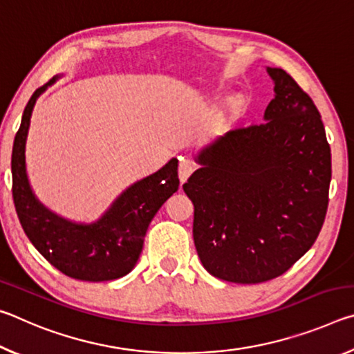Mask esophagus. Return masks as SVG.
Wrapping results in <instances>:
<instances>
[{
  "label": "esophagus",
  "instance_id": "1",
  "mask_svg": "<svg viewBox=\"0 0 354 354\" xmlns=\"http://www.w3.org/2000/svg\"><path fill=\"white\" fill-rule=\"evenodd\" d=\"M192 171H194V167L190 165V162H187V160H184V159L179 160L178 176H179V181H181V184L187 181L189 176L192 175Z\"/></svg>",
  "mask_w": 354,
  "mask_h": 354
}]
</instances>
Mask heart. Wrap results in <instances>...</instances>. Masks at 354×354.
<instances>
[{"mask_svg":"<svg viewBox=\"0 0 354 354\" xmlns=\"http://www.w3.org/2000/svg\"><path fill=\"white\" fill-rule=\"evenodd\" d=\"M248 107H250V101L245 95H237V97L231 98L225 106L223 112H221L220 124L221 127L227 128V127H232V124H236L237 122H241V120L247 115Z\"/></svg>","mask_w":354,"mask_h":354,"instance_id":"b5f03b06","label":"heart"}]
</instances>
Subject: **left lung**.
Returning <instances> with one entry per match:
<instances>
[{
	"instance_id": "8db88e82",
	"label": "left lung",
	"mask_w": 354,
	"mask_h": 354,
	"mask_svg": "<svg viewBox=\"0 0 354 354\" xmlns=\"http://www.w3.org/2000/svg\"><path fill=\"white\" fill-rule=\"evenodd\" d=\"M274 98L261 124L201 148L183 185L194 203V241L215 278L257 284L283 274L325 221L331 149L314 101L284 70L267 67Z\"/></svg>"
}]
</instances>
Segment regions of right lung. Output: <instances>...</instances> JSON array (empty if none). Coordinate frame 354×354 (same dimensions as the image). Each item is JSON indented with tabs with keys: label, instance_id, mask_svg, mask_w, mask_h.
Returning a JSON list of instances; mask_svg holds the SVG:
<instances>
[{
	"label": "right lung",
	"instance_id": "right-lung-1",
	"mask_svg": "<svg viewBox=\"0 0 354 354\" xmlns=\"http://www.w3.org/2000/svg\"><path fill=\"white\" fill-rule=\"evenodd\" d=\"M61 76L32 93L12 148V195L23 231L59 272L81 281H112L128 274L142 253L143 239L160 206L179 187L178 159L129 185L92 223L64 218L41 205L26 171V139L35 101Z\"/></svg>",
	"mask_w": 354,
	"mask_h": 354
}]
</instances>
